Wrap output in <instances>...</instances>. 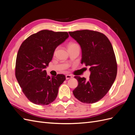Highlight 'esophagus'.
Listing matches in <instances>:
<instances>
[{"mask_svg": "<svg viewBox=\"0 0 135 135\" xmlns=\"http://www.w3.org/2000/svg\"><path fill=\"white\" fill-rule=\"evenodd\" d=\"M73 76H72V75H66V79H70V78H71Z\"/></svg>", "mask_w": 135, "mask_h": 135, "instance_id": "esophagus-1", "label": "esophagus"}]
</instances>
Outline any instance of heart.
Instances as JSON below:
<instances>
[{
	"label": "heart",
	"mask_w": 135,
	"mask_h": 135,
	"mask_svg": "<svg viewBox=\"0 0 135 135\" xmlns=\"http://www.w3.org/2000/svg\"><path fill=\"white\" fill-rule=\"evenodd\" d=\"M76 43H69V45H68V47H70V46H74V45H76Z\"/></svg>",
	"instance_id": "1"
}]
</instances>
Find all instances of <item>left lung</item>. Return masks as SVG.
Returning a JSON list of instances; mask_svg holds the SVG:
<instances>
[{"label":"left lung","instance_id":"obj_1","mask_svg":"<svg viewBox=\"0 0 135 135\" xmlns=\"http://www.w3.org/2000/svg\"><path fill=\"white\" fill-rule=\"evenodd\" d=\"M69 33L80 46L81 63L90 66L91 71L88 80L74 76L78 85L73 94L81 103H96L106 95L116 78L117 64L113 46L107 36L100 32L83 30Z\"/></svg>","mask_w":135,"mask_h":135}]
</instances>
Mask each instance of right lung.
<instances>
[{"instance_id":"add662e5","label":"right lung","mask_w":135,"mask_h":135,"mask_svg":"<svg viewBox=\"0 0 135 135\" xmlns=\"http://www.w3.org/2000/svg\"><path fill=\"white\" fill-rule=\"evenodd\" d=\"M69 37L67 32L43 30L32 34L20 46L16 61L15 75L27 99L39 105H47L57 96L63 74L50 76L45 70L57 47Z\"/></svg>"}]
</instances>
